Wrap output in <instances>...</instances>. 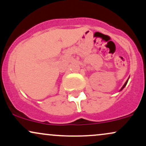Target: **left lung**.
I'll list each match as a JSON object with an SVG mask.
<instances>
[{
  "instance_id": "1",
  "label": "left lung",
  "mask_w": 146,
  "mask_h": 146,
  "mask_svg": "<svg viewBox=\"0 0 146 146\" xmlns=\"http://www.w3.org/2000/svg\"><path fill=\"white\" fill-rule=\"evenodd\" d=\"M128 79H129V78H128ZM128 80H127V81H126V82H125V83L124 84H123V86H122V88H121V90H121L122 89H123V88H124V87H125V86H126L127 83H128Z\"/></svg>"
}]
</instances>
